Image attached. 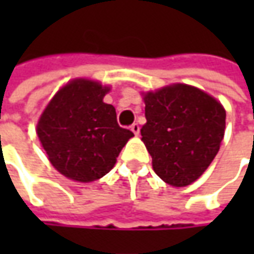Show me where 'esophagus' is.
I'll return each instance as SVG.
<instances>
[{"label": "esophagus", "mask_w": 254, "mask_h": 254, "mask_svg": "<svg viewBox=\"0 0 254 254\" xmlns=\"http://www.w3.org/2000/svg\"><path fill=\"white\" fill-rule=\"evenodd\" d=\"M130 128H131V131L134 132L135 135H138V134H140V126H138L137 123L131 124V127H130Z\"/></svg>", "instance_id": "esophagus-1"}]
</instances>
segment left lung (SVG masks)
Returning <instances> with one entry per match:
<instances>
[{"label": "left lung", "mask_w": 254, "mask_h": 254, "mask_svg": "<svg viewBox=\"0 0 254 254\" xmlns=\"http://www.w3.org/2000/svg\"><path fill=\"white\" fill-rule=\"evenodd\" d=\"M142 141L155 174L172 187L196 181L213 161L225 134L226 113L196 87L174 84L144 96Z\"/></svg>", "instance_id": "8db88e82"}]
</instances>
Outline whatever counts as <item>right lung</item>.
I'll use <instances>...</instances> for the list:
<instances>
[{
  "instance_id": "right-lung-1",
  "label": "right lung",
  "mask_w": 254,
  "mask_h": 254,
  "mask_svg": "<svg viewBox=\"0 0 254 254\" xmlns=\"http://www.w3.org/2000/svg\"><path fill=\"white\" fill-rule=\"evenodd\" d=\"M109 87L77 79L62 87L38 123V137L56 170L79 182L104 177L116 164L130 130L117 123L116 109L103 102Z\"/></svg>"
}]
</instances>
